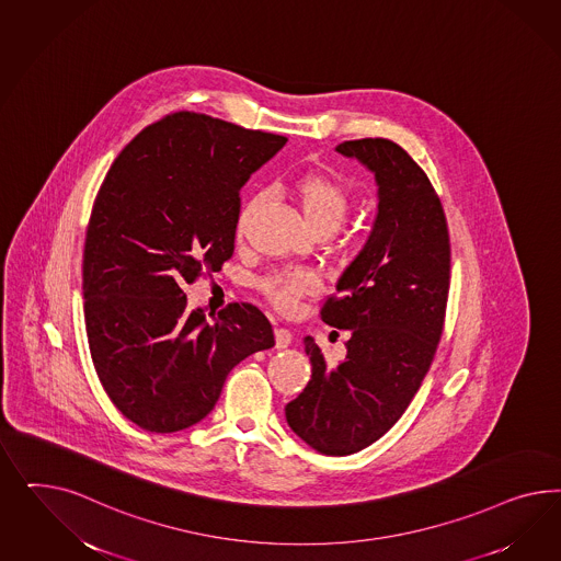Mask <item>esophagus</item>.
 Listing matches in <instances>:
<instances>
[{
  "mask_svg": "<svg viewBox=\"0 0 561 561\" xmlns=\"http://www.w3.org/2000/svg\"><path fill=\"white\" fill-rule=\"evenodd\" d=\"M289 343H291V333H289L286 327H277L275 329V347L277 350H286Z\"/></svg>",
  "mask_w": 561,
  "mask_h": 561,
  "instance_id": "esophagus-1",
  "label": "esophagus"
}]
</instances>
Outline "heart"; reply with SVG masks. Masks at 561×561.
Listing matches in <instances>:
<instances>
[{
	"label": "heart",
	"instance_id": "b5f03b06",
	"mask_svg": "<svg viewBox=\"0 0 561 561\" xmlns=\"http://www.w3.org/2000/svg\"><path fill=\"white\" fill-rule=\"evenodd\" d=\"M294 195L305 214V220L317 234H333L340 230L341 224L347 220L352 209V195L347 187L337 179L308 172L294 183ZM263 205V195L256 193L247 204L242 205L237 220V234L242 237L256 209ZM263 294L272 300L279 310H291L300 298L317 289V279L302 270L273 273L261 284Z\"/></svg>",
	"mask_w": 561,
	"mask_h": 561
}]
</instances>
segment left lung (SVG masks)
Returning <instances> with one entry per match:
<instances>
[{
	"instance_id": "1",
	"label": "left lung",
	"mask_w": 561,
	"mask_h": 561,
	"mask_svg": "<svg viewBox=\"0 0 561 561\" xmlns=\"http://www.w3.org/2000/svg\"><path fill=\"white\" fill-rule=\"evenodd\" d=\"M335 150L373 170L378 214L321 308L324 323L350 331L347 354L329 366L305 337L312 376L286 420L314 450L345 457L385 436L422 387L444 329L450 238L440 197L401 146L366 137Z\"/></svg>"
}]
</instances>
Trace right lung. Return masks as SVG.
<instances>
[{"instance_id":"obj_1","label":"right lung","mask_w":561,"mask_h":561,"mask_svg":"<svg viewBox=\"0 0 561 561\" xmlns=\"http://www.w3.org/2000/svg\"><path fill=\"white\" fill-rule=\"evenodd\" d=\"M286 141L181 111L139 131L102 181L85 230V335L102 389L148 432L202 422L238 362L275 345L256 306L209 321L183 288L232 256L240 188Z\"/></svg>"}]
</instances>
